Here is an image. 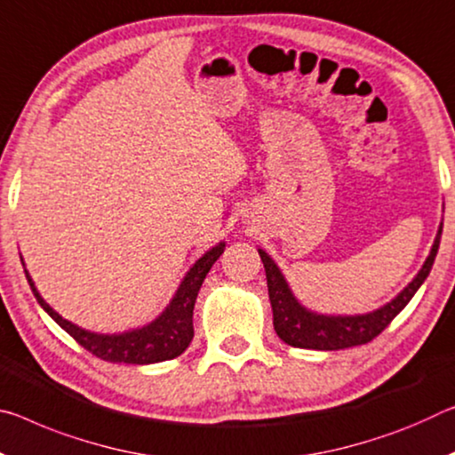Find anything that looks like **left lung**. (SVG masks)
<instances>
[{"instance_id": "left-lung-1", "label": "left lung", "mask_w": 455, "mask_h": 455, "mask_svg": "<svg viewBox=\"0 0 455 455\" xmlns=\"http://www.w3.org/2000/svg\"><path fill=\"white\" fill-rule=\"evenodd\" d=\"M442 228L443 225H439L429 257L425 259L419 273H417L415 279L411 281L405 290L383 307L360 315H323L309 312L307 307H304L295 299V295L291 293L290 285H287L283 273L279 271L275 261L263 249H259V257H261L265 267L267 287H269L273 326H275L277 336L285 344L295 346V348L309 350H342L350 348V346L371 342L372 338H377L395 320V315L409 304L415 291L427 279L439 249Z\"/></svg>"}]
</instances>
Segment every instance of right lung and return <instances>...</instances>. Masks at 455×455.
Returning a JSON list of instances; mask_svg holds the SVG:
<instances>
[{"label": "right lung", "instance_id": "right-lung-1", "mask_svg": "<svg viewBox=\"0 0 455 455\" xmlns=\"http://www.w3.org/2000/svg\"><path fill=\"white\" fill-rule=\"evenodd\" d=\"M225 251V243H219L211 251H206L196 263L190 267L186 277L180 283L178 291L172 298L170 306L164 309L162 315L148 323V326L124 331V334H97V331H89L78 328L76 323L64 320L60 314H56L50 307L42 295L36 290L30 273L26 269V279L30 283L32 291L38 299V304L44 307V312L52 318L59 326L68 331L75 340L107 363H125V364H154L164 363V360H172L182 355L188 348V344L194 338V326H192V314L194 304H196L198 291L204 281L206 273L211 271L216 259Z\"/></svg>", "mask_w": 455, "mask_h": 455}]
</instances>
